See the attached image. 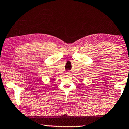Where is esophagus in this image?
Segmentation results:
<instances>
[{"label":"esophagus","instance_id":"obj_1","mask_svg":"<svg viewBox=\"0 0 129 129\" xmlns=\"http://www.w3.org/2000/svg\"><path fill=\"white\" fill-rule=\"evenodd\" d=\"M66 74H67V75H68V76H70V75L71 74V73H70V72H67Z\"/></svg>","mask_w":129,"mask_h":129}]
</instances>
